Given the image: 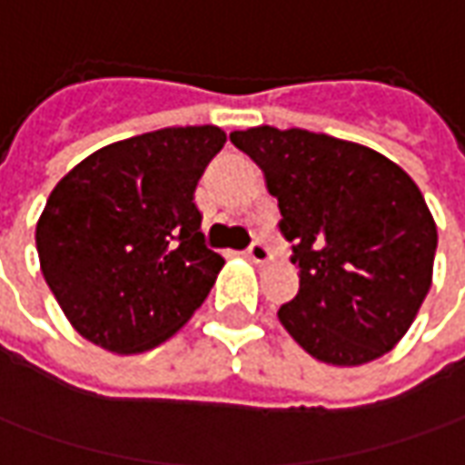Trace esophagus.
Masks as SVG:
<instances>
[{
  "instance_id": "1",
  "label": "esophagus",
  "mask_w": 465,
  "mask_h": 465,
  "mask_svg": "<svg viewBox=\"0 0 465 465\" xmlns=\"http://www.w3.org/2000/svg\"><path fill=\"white\" fill-rule=\"evenodd\" d=\"M247 257L254 264H270L272 260H275V254H272V252H270V247H267V244H262V242H254V244L247 249Z\"/></svg>"
}]
</instances>
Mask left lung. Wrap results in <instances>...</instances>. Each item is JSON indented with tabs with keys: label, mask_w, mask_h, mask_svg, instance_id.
I'll return each mask as SVG.
<instances>
[{
	"label": "left lung",
	"mask_w": 465,
	"mask_h": 465,
	"mask_svg": "<svg viewBox=\"0 0 465 465\" xmlns=\"http://www.w3.org/2000/svg\"><path fill=\"white\" fill-rule=\"evenodd\" d=\"M232 143L264 172L298 293L278 319L312 358L362 365L407 334L432 285L438 226L420 187L368 146L257 125Z\"/></svg>",
	"instance_id": "left-lung-1"
}]
</instances>
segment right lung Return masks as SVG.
Returning a JSON list of instances; mask_svg holds the SVG:
<instances>
[{
    "label": "right lung",
    "instance_id": "add662e5",
    "mask_svg": "<svg viewBox=\"0 0 465 465\" xmlns=\"http://www.w3.org/2000/svg\"><path fill=\"white\" fill-rule=\"evenodd\" d=\"M223 143L218 125L162 128L97 149L54 187L35 247L84 340L136 355L201 309L223 257L205 247L195 187Z\"/></svg>",
    "mask_w": 465,
    "mask_h": 465
}]
</instances>
